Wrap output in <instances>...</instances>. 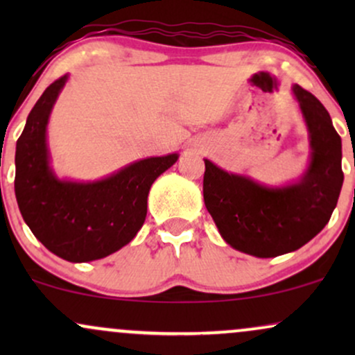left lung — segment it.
Returning <instances> with one entry per match:
<instances>
[{
	"instance_id": "left-lung-1",
	"label": "left lung",
	"mask_w": 355,
	"mask_h": 355,
	"mask_svg": "<svg viewBox=\"0 0 355 355\" xmlns=\"http://www.w3.org/2000/svg\"><path fill=\"white\" fill-rule=\"evenodd\" d=\"M309 132L311 160L295 182L267 187L229 173L205 158L203 200L222 239L243 254L268 259L288 254L327 225L339 200L342 141L331 115L312 93L292 87Z\"/></svg>"
}]
</instances>
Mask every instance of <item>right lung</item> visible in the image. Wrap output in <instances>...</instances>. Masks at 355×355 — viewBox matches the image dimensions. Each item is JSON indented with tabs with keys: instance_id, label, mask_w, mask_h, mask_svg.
<instances>
[{
	"instance_id": "1",
	"label": "right lung",
	"mask_w": 355,
	"mask_h": 355,
	"mask_svg": "<svg viewBox=\"0 0 355 355\" xmlns=\"http://www.w3.org/2000/svg\"><path fill=\"white\" fill-rule=\"evenodd\" d=\"M68 75L43 92L16 141L15 193L23 220L48 250L68 262L103 259L144 225L152 183L178 153L133 162L95 182L61 180L50 166L46 128Z\"/></svg>"
}]
</instances>
